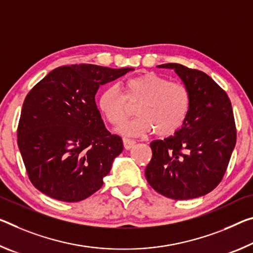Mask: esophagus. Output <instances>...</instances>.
Returning <instances> with one entry per match:
<instances>
[{
  "instance_id": "esophagus-1",
  "label": "esophagus",
  "mask_w": 253,
  "mask_h": 253,
  "mask_svg": "<svg viewBox=\"0 0 253 253\" xmlns=\"http://www.w3.org/2000/svg\"><path fill=\"white\" fill-rule=\"evenodd\" d=\"M123 144H124V147H125V150H130V148L135 145V141L129 138H123Z\"/></svg>"
}]
</instances>
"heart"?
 <instances>
[{
	"label": "heart",
	"instance_id": "heart-1",
	"mask_svg": "<svg viewBox=\"0 0 253 253\" xmlns=\"http://www.w3.org/2000/svg\"><path fill=\"white\" fill-rule=\"evenodd\" d=\"M123 94L116 85L100 92L97 98L99 111L111 125H120L126 118L125 100L139 102L138 118L117 128L124 136H147L154 133L161 137L173 135L182 127L190 109V94L181 83L155 73H144L124 81Z\"/></svg>",
	"mask_w": 253,
	"mask_h": 253
}]
</instances>
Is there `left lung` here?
<instances>
[{"instance_id":"1","label":"left lung","mask_w":253,"mask_h":253,"mask_svg":"<svg viewBox=\"0 0 253 253\" xmlns=\"http://www.w3.org/2000/svg\"><path fill=\"white\" fill-rule=\"evenodd\" d=\"M190 94L189 114L182 127L150 145L145 169L150 186L175 200L198 198L216 188L225 173L236 142L231 101L222 87L202 71L168 63Z\"/></svg>"}]
</instances>
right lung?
Returning <instances> with one entry per match:
<instances>
[{
	"label": "right lung",
	"instance_id": "1",
	"mask_svg": "<svg viewBox=\"0 0 253 253\" xmlns=\"http://www.w3.org/2000/svg\"><path fill=\"white\" fill-rule=\"evenodd\" d=\"M131 70L92 64L57 67L28 93L18 146L39 191L75 203L101 188L124 146L106 129L94 97L100 86Z\"/></svg>",
	"mask_w": 253,
	"mask_h": 253
}]
</instances>
